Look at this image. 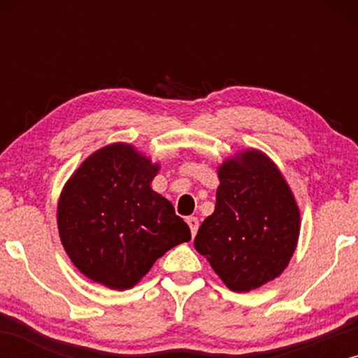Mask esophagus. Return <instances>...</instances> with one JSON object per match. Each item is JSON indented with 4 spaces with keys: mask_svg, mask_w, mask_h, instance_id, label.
Segmentation results:
<instances>
[{
    "mask_svg": "<svg viewBox=\"0 0 358 358\" xmlns=\"http://www.w3.org/2000/svg\"><path fill=\"white\" fill-rule=\"evenodd\" d=\"M187 224L190 228V233H192V238L197 234V229H199V220L197 217H187Z\"/></svg>",
    "mask_w": 358,
    "mask_h": 358,
    "instance_id": "34e87169",
    "label": "esophagus"
}]
</instances>
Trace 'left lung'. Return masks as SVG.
I'll use <instances>...</instances> for the list:
<instances>
[{
  "instance_id": "left-lung-1",
  "label": "left lung",
  "mask_w": 358,
  "mask_h": 358,
  "mask_svg": "<svg viewBox=\"0 0 358 358\" xmlns=\"http://www.w3.org/2000/svg\"><path fill=\"white\" fill-rule=\"evenodd\" d=\"M215 212L194 246L229 290L249 292L280 275L296 248L300 212L277 166L249 150L218 169Z\"/></svg>"
}]
</instances>
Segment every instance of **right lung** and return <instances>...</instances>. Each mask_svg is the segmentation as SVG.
<instances>
[{
    "mask_svg": "<svg viewBox=\"0 0 358 358\" xmlns=\"http://www.w3.org/2000/svg\"><path fill=\"white\" fill-rule=\"evenodd\" d=\"M158 164L134 146L96 151L63 189L58 231L71 262L87 278L131 288L171 248L190 239L173 203L151 190Z\"/></svg>",
    "mask_w": 358,
    "mask_h": 358,
    "instance_id": "obj_1",
    "label": "right lung"
}]
</instances>
